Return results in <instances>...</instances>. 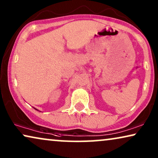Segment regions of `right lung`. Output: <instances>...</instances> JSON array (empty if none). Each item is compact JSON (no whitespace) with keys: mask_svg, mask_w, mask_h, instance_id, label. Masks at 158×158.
Returning a JSON list of instances; mask_svg holds the SVG:
<instances>
[{"mask_svg":"<svg viewBox=\"0 0 158 158\" xmlns=\"http://www.w3.org/2000/svg\"><path fill=\"white\" fill-rule=\"evenodd\" d=\"M34 109H35V108H34ZM36 109V110H37V109ZM37 111H38V110H37Z\"/></svg>","mask_w":158,"mask_h":158,"instance_id":"add662e5","label":"right lung"}]
</instances>
